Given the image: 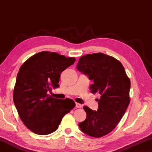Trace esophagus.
Masks as SVG:
<instances>
[{
	"label": "esophagus",
	"mask_w": 152,
	"mask_h": 152,
	"mask_svg": "<svg viewBox=\"0 0 152 152\" xmlns=\"http://www.w3.org/2000/svg\"><path fill=\"white\" fill-rule=\"evenodd\" d=\"M76 108H78V109H81V108L82 107V104L80 103H78V102H76Z\"/></svg>",
	"instance_id": "1"
}]
</instances>
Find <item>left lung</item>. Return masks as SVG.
<instances>
[{"label":"left lung","instance_id":"left-lung-1","mask_svg":"<svg viewBox=\"0 0 152 152\" xmlns=\"http://www.w3.org/2000/svg\"><path fill=\"white\" fill-rule=\"evenodd\" d=\"M77 69L88 76L93 84L92 93H99L97 111L84 106L86 119L79 123L82 132L94 137L111 132L122 119L130 102V80L122 64L102 53L80 58Z\"/></svg>","mask_w":152,"mask_h":152}]
</instances>
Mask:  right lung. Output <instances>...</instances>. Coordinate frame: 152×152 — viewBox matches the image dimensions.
Returning <instances> with one entry per match:
<instances>
[{"mask_svg":"<svg viewBox=\"0 0 152 152\" xmlns=\"http://www.w3.org/2000/svg\"><path fill=\"white\" fill-rule=\"evenodd\" d=\"M56 52L42 51L20 66L13 91V101L20 119L32 132L48 135L57 129L64 115L75 107L73 100L49 94L59 87L61 72L75 62Z\"/></svg>","mask_w":152,"mask_h":152,"instance_id":"obj_1","label":"right lung"}]
</instances>
